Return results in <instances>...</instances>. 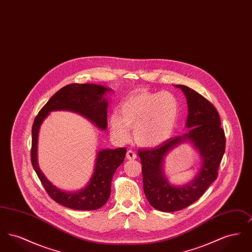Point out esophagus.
<instances>
[{
	"label": "esophagus",
	"instance_id": "1",
	"mask_svg": "<svg viewBox=\"0 0 252 252\" xmlns=\"http://www.w3.org/2000/svg\"><path fill=\"white\" fill-rule=\"evenodd\" d=\"M136 158H137V155H136V153H135L134 151L128 150V151L126 152V158H127V159H135Z\"/></svg>",
	"mask_w": 252,
	"mask_h": 252
}]
</instances>
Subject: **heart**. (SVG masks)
Returning a JSON list of instances; mask_svg holds the SVG:
<instances>
[{
	"instance_id": "1",
	"label": "heart",
	"mask_w": 252,
	"mask_h": 252,
	"mask_svg": "<svg viewBox=\"0 0 252 252\" xmlns=\"http://www.w3.org/2000/svg\"><path fill=\"white\" fill-rule=\"evenodd\" d=\"M120 113L109 119L111 130L121 141L135 128L136 142L143 146H156L166 141L174 131L180 116L177 97L169 92L141 91L126 97L120 105Z\"/></svg>"
}]
</instances>
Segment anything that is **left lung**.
<instances>
[{
  "label": "left lung",
  "mask_w": 252,
  "mask_h": 252,
  "mask_svg": "<svg viewBox=\"0 0 252 252\" xmlns=\"http://www.w3.org/2000/svg\"><path fill=\"white\" fill-rule=\"evenodd\" d=\"M187 98L189 114L186 126L189 132L170 138L151 149H139L143 168L144 192L153 208L161 212H176L194 203L216 180L218 167L226 148L225 132L216 107L191 88L177 85ZM186 139L200 150L204 162L199 175L186 186L168 184L162 171L164 157L175 146Z\"/></svg>",
  "instance_id": "left-lung-1"
}]
</instances>
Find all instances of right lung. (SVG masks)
I'll return each instance as SVG.
<instances>
[{"label": "right lung", "mask_w": 252, "mask_h": 252, "mask_svg": "<svg viewBox=\"0 0 252 252\" xmlns=\"http://www.w3.org/2000/svg\"><path fill=\"white\" fill-rule=\"evenodd\" d=\"M106 87L94 84L67 85L49 99L36 115L32 126L31 162L36 175L49 196L56 202L72 210L93 211L101 208L108 201L111 190V180L116 169L123 163L126 154L125 147L99 151L95 169L90 183L79 192H66L55 187L43 176L36 161L37 133L42 121L53 110H72L80 113L101 128L108 126V102L103 97Z\"/></svg>", "instance_id": "1"}]
</instances>
